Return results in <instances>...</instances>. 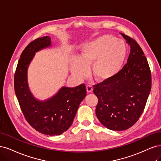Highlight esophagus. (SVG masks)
<instances>
[{
  "label": "esophagus",
  "mask_w": 161,
  "mask_h": 161,
  "mask_svg": "<svg viewBox=\"0 0 161 161\" xmlns=\"http://www.w3.org/2000/svg\"><path fill=\"white\" fill-rule=\"evenodd\" d=\"M86 90H87V92H88V93L92 92V91H93L92 86L90 85H87L86 86Z\"/></svg>",
  "instance_id": "obj_1"
}]
</instances>
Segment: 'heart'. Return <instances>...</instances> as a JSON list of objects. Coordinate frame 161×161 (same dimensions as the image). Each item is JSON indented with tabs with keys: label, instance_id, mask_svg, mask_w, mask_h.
I'll use <instances>...</instances> for the list:
<instances>
[{
	"label": "heart",
	"instance_id": "b5f03b06",
	"mask_svg": "<svg viewBox=\"0 0 161 161\" xmlns=\"http://www.w3.org/2000/svg\"><path fill=\"white\" fill-rule=\"evenodd\" d=\"M127 49L122 40L103 35L82 46L78 59L71 61L72 74L82 78L90 67V75L97 81L104 82L114 77L122 69Z\"/></svg>",
	"mask_w": 161,
	"mask_h": 161
}]
</instances>
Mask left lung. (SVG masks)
<instances>
[{
  "instance_id": "left-lung-1",
  "label": "left lung",
  "mask_w": 161,
  "mask_h": 161,
  "mask_svg": "<svg viewBox=\"0 0 161 161\" xmlns=\"http://www.w3.org/2000/svg\"><path fill=\"white\" fill-rule=\"evenodd\" d=\"M130 47L127 64L112 79L94 86L98 99L96 114L107 128L125 130L141 117L151 90V74L141 47L120 33Z\"/></svg>"
}]
</instances>
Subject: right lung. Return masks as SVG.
I'll return each instance as SVG.
<instances>
[{"label": "right lung", "instance_id": "add662e5", "mask_svg": "<svg viewBox=\"0 0 161 161\" xmlns=\"http://www.w3.org/2000/svg\"><path fill=\"white\" fill-rule=\"evenodd\" d=\"M51 45V37L45 36L27 46L18 62L14 86L20 107L30 125L41 133L55 136L63 134L71 126L86 96V88L84 84L74 87L63 86L45 100H39L33 95L28 84V67L36 53Z\"/></svg>", "mask_w": 161, "mask_h": 161}]
</instances>
